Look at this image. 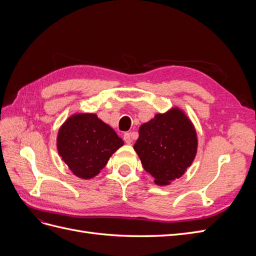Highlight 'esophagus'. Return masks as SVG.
<instances>
[{"instance_id": "esophagus-1", "label": "esophagus", "mask_w": 256, "mask_h": 256, "mask_svg": "<svg viewBox=\"0 0 256 256\" xmlns=\"http://www.w3.org/2000/svg\"><path fill=\"white\" fill-rule=\"evenodd\" d=\"M124 141H125L127 144H130L132 142V132H126L124 134Z\"/></svg>"}]
</instances>
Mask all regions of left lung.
Listing matches in <instances>:
<instances>
[{"mask_svg":"<svg viewBox=\"0 0 256 256\" xmlns=\"http://www.w3.org/2000/svg\"><path fill=\"white\" fill-rule=\"evenodd\" d=\"M134 148L154 182L168 186L182 177L194 160L196 130L184 110L172 106L142 124Z\"/></svg>","mask_w":256,"mask_h":256,"instance_id":"obj_1","label":"left lung"}]
</instances>
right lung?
<instances>
[{
	"instance_id": "obj_1",
	"label": "right lung",
	"mask_w": 256,
	"mask_h": 256,
	"mask_svg": "<svg viewBox=\"0 0 256 256\" xmlns=\"http://www.w3.org/2000/svg\"><path fill=\"white\" fill-rule=\"evenodd\" d=\"M124 145L114 129L96 113H74L62 124L56 148L76 177L92 180L106 166L112 154Z\"/></svg>"
}]
</instances>
